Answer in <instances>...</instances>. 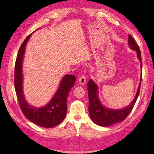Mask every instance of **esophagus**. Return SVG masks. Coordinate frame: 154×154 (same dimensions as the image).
Here are the masks:
<instances>
[{
  "label": "esophagus",
  "instance_id": "obj_1",
  "mask_svg": "<svg viewBox=\"0 0 154 154\" xmlns=\"http://www.w3.org/2000/svg\"><path fill=\"white\" fill-rule=\"evenodd\" d=\"M79 81L81 85H84L86 83V77L85 75H82L79 78Z\"/></svg>",
  "mask_w": 154,
  "mask_h": 154
}]
</instances>
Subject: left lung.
Returning <instances> with one entry per match:
<instances>
[{"label": "left lung", "instance_id": "8db88e82", "mask_svg": "<svg viewBox=\"0 0 154 154\" xmlns=\"http://www.w3.org/2000/svg\"><path fill=\"white\" fill-rule=\"evenodd\" d=\"M128 44L132 50L136 51L137 56L141 62V68H142L141 52H140L138 44L131 35H128ZM140 81H142V76ZM140 86H141V83L139 84L135 98L130 105L124 109L112 110L103 106L97 95V85L93 82L92 79L89 80L87 83V89L89 101V112L91 119L96 124L100 126H109L125 120L132 111L138 99L140 91Z\"/></svg>", "mask_w": 154, "mask_h": 154}]
</instances>
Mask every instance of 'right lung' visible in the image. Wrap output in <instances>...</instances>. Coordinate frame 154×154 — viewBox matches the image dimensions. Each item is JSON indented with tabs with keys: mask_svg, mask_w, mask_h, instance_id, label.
Listing matches in <instances>:
<instances>
[{
	"mask_svg": "<svg viewBox=\"0 0 154 154\" xmlns=\"http://www.w3.org/2000/svg\"><path fill=\"white\" fill-rule=\"evenodd\" d=\"M32 34L28 35L21 45L16 57L14 67L16 94L22 112L27 119L40 126L52 128L60 124L66 116L67 97L71 89L76 81V77L71 75H65L61 81L56 93L47 105L42 108H36L28 104L25 100L22 91V63L26 44Z\"/></svg>",
	"mask_w": 154,
	"mask_h": 154,
	"instance_id": "right-lung-1",
	"label": "right lung"
}]
</instances>
